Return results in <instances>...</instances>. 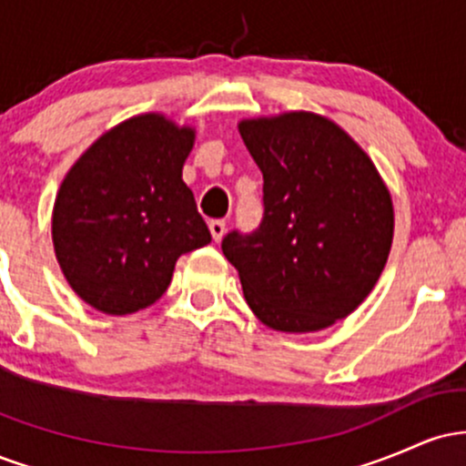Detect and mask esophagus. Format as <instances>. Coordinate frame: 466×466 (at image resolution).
Listing matches in <instances>:
<instances>
[{"instance_id":"esophagus-1","label":"esophagus","mask_w":466,"mask_h":466,"mask_svg":"<svg viewBox=\"0 0 466 466\" xmlns=\"http://www.w3.org/2000/svg\"><path fill=\"white\" fill-rule=\"evenodd\" d=\"M208 228H210V234L212 238H215V243H218V240L223 238V234H226V221H212Z\"/></svg>"}]
</instances>
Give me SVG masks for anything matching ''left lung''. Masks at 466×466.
<instances>
[{"instance_id": "8db88e82", "label": "left lung", "mask_w": 466, "mask_h": 466, "mask_svg": "<svg viewBox=\"0 0 466 466\" xmlns=\"http://www.w3.org/2000/svg\"><path fill=\"white\" fill-rule=\"evenodd\" d=\"M238 133L263 173L265 215L221 248L256 318L313 333L366 300L388 263L394 208L377 166L329 117L311 111L248 117Z\"/></svg>"}]
</instances>
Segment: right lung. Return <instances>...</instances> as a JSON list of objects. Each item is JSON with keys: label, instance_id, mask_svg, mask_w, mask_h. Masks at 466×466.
<instances>
[{"label": "right lung", "instance_id": "obj_1", "mask_svg": "<svg viewBox=\"0 0 466 466\" xmlns=\"http://www.w3.org/2000/svg\"><path fill=\"white\" fill-rule=\"evenodd\" d=\"M192 127L140 114L96 140L69 168L52 210V243L74 293L106 315L151 307L181 254L212 240L181 179Z\"/></svg>", "mask_w": 466, "mask_h": 466}]
</instances>
